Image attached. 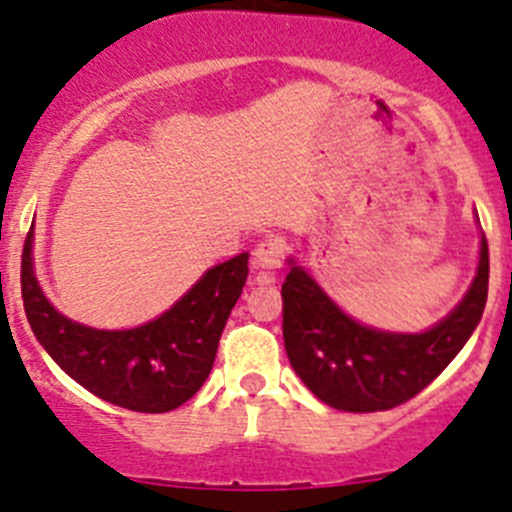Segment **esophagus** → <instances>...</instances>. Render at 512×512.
I'll return each instance as SVG.
<instances>
[{
    "label": "esophagus",
    "instance_id": "1",
    "mask_svg": "<svg viewBox=\"0 0 512 512\" xmlns=\"http://www.w3.org/2000/svg\"><path fill=\"white\" fill-rule=\"evenodd\" d=\"M285 260V242L280 237H265L260 245L252 252V265L260 270L257 273V280L260 283H270L273 280V273L283 265Z\"/></svg>",
    "mask_w": 512,
    "mask_h": 512
}]
</instances>
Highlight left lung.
<instances>
[{"label": "left lung", "mask_w": 512, "mask_h": 512, "mask_svg": "<svg viewBox=\"0 0 512 512\" xmlns=\"http://www.w3.org/2000/svg\"><path fill=\"white\" fill-rule=\"evenodd\" d=\"M487 283L490 252L482 237L477 278L464 301L423 334H388L349 319L293 265L280 290L285 352L308 390L331 408L390 411L431 385L467 344L485 311Z\"/></svg>", "instance_id": "left-lung-1"}]
</instances>
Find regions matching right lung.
<instances>
[{"instance_id":"right-lung-1","label":"right lung","mask_w":512,"mask_h":512,"mask_svg":"<svg viewBox=\"0 0 512 512\" xmlns=\"http://www.w3.org/2000/svg\"><path fill=\"white\" fill-rule=\"evenodd\" d=\"M247 252L211 267L160 319L101 331L50 306L32 273V232L22 247V303L45 352L96 398L137 413H168L199 393L247 280Z\"/></svg>"}]
</instances>
